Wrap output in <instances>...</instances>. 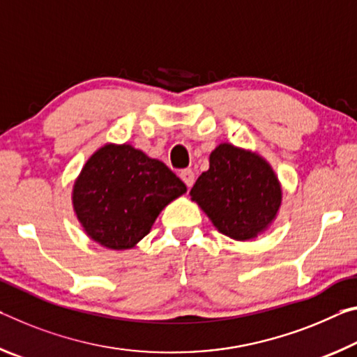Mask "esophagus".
<instances>
[{"label": "esophagus", "mask_w": 357, "mask_h": 357, "mask_svg": "<svg viewBox=\"0 0 357 357\" xmlns=\"http://www.w3.org/2000/svg\"><path fill=\"white\" fill-rule=\"evenodd\" d=\"M180 178L183 180V183L191 188L192 183H195V172L191 171V169H185V171L180 172Z\"/></svg>", "instance_id": "obj_1"}]
</instances>
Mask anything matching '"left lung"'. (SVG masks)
Segmentation results:
<instances>
[{
	"mask_svg": "<svg viewBox=\"0 0 357 357\" xmlns=\"http://www.w3.org/2000/svg\"><path fill=\"white\" fill-rule=\"evenodd\" d=\"M190 196L221 234L243 242L258 237L275 220L282 185L258 153L220 144Z\"/></svg>",
	"mask_w": 357,
	"mask_h": 357,
	"instance_id": "1",
	"label": "left lung"
}]
</instances>
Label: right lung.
Returning a JSON list of instances; mask_svg holds the SVG:
<instances>
[{"label": "right lung", "instance_id": "1", "mask_svg": "<svg viewBox=\"0 0 357 357\" xmlns=\"http://www.w3.org/2000/svg\"><path fill=\"white\" fill-rule=\"evenodd\" d=\"M186 192L165 162L130 144H107L85 162L73 188V206L91 241L110 250L132 248L147 236L169 202Z\"/></svg>", "mask_w": 357, "mask_h": 357}]
</instances>
